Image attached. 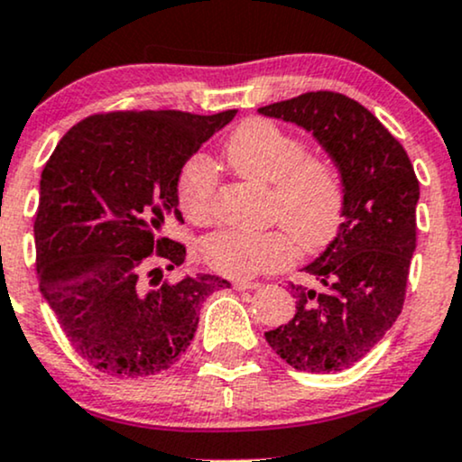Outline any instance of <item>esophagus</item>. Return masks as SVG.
Returning <instances> with one entry per match:
<instances>
[{
	"label": "esophagus",
	"instance_id": "34e87169",
	"mask_svg": "<svg viewBox=\"0 0 462 462\" xmlns=\"http://www.w3.org/2000/svg\"><path fill=\"white\" fill-rule=\"evenodd\" d=\"M232 286L236 291H249V289H258L261 282H254V280H232Z\"/></svg>",
	"mask_w": 462,
	"mask_h": 462
}]
</instances>
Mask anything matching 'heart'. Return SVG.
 I'll return each instance as SVG.
<instances>
[{"label":"heart","mask_w":462,"mask_h":462,"mask_svg":"<svg viewBox=\"0 0 462 462\" xmlns=\"http://www.w3.org/2000/svg\"><path fill=\"white\" fill-rule=\"evenodd\" d=\"M306 143L272 119L243 121L226 141V158L238 176L273 184L275 217L284 232H252L227 227L201 243L208 267L224 275H247L282 267L293 258V241L304 252H319L337 236L346 208L338 169L326 158L306 156ZM182 213L195 224L215 215L217 176L204 156L184 167L178 182Z\"/></svg>","instance_id":"heart-1"}]
</instances>
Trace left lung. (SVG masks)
<instances>
[{"mask_svg":"<svg viewBox=\"0 0 462 462\" xmlns=\"http://www.w3.org/2000/svg\"><path fill=\"white\" fill-rule=\"evenodd\" d=\"M258 113L315 136L343 178L337 236L304 272L315 289L291 284L293 319L264 332L291 367L330 374L358 363L402 312L417 245L419 180L400 141L356 99L304 93Z\"/></svg>","mask_w":462,"mask_h":462,"instance_id":"1","label":"left lung"}]
</instances>
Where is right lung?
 <instances>
[{
    "label": "right lung",
    "instance_id": "obj_1",
    "mask_svg": "<svg viewBox=\"0 0 462 462\" xmlns=\"http://www.w3.org/2000/svg\"><path fill=\"white\" fill-rule=\"evenodd\" d=\"M235 115H93L47 161L34 219L39 289L95 369L115 378L169 369L193 341L204 300L230 286L210 273L161 284L152 261L184 263L187 247L162 236L169 217L182 219L180 173Z\"/></svg>",
    "mask_w": 462,
    "mask_h": 462
}]
</instances>
